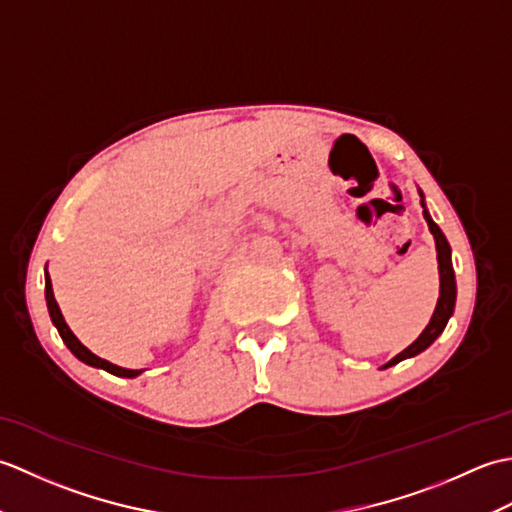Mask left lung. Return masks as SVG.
Masks as SVG:
<instances>
[{"instance_id":"left-lung-1","label":"left lung","mask_w":512,"mask_h":512,"mask_svg":"<svg viewBox=\"0 0 512 512\" xmlns=\"http://www.w3.org/2000/svg\"><path fill=\"white\" fill-rule=\"evenodd\" d=\"M420 204L424 206V195L420 191ZM424 220H427L429 224V231L433 235V239H436V250H438V270H440V297H438V306L436 310H433V317L429 321L427 328L422 330V334L418 336L416 341H413L407 350H402L400 354H396L394 358L387 365H383V369L396 365L400 361H405V358H411L416 356L420 352L427 350V347L438 339V336L442 334V330L447 328V323L451 319L453 314V308H455V273H453V264H451V246L447 242V237H444V233L440 231V226L431 220L429 211L424 209Z\"/></svg>"}]
</instances>
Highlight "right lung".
I'll return each instance as SVG.
<instances>
[{"label": "right lung", "instance_id": "1", "mask_svg": "<svg viewBox=\"0 0 512 512\" xmlns=\"http://www.w3.org/2000/svg\"><path fill=\"white\" fill-rule=\"evenodd\" d=\"M46 303H48V312H50V319L54 323V328L59 330L63 343L68 345V350L76 358H79V361H83L85 365H92V367H101V369H105V372H110L114 376H123V378H136L140 372H143V369H125V367H118V365H114L110 361H105V358H99L96 354H92L88 347H85L79 339H76V336L72 334V330L68 328V323H65V319H63L57 299H54V292H52V284H50V275L48 273H46Z\"/></svg>", "mask_w": 512, "mask_h": 512}]
</instances>
